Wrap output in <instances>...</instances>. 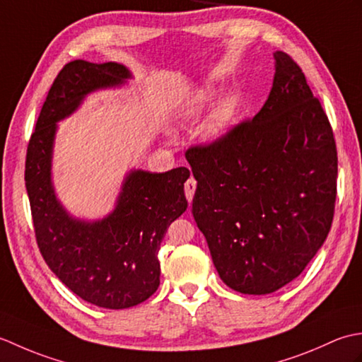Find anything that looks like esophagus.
Returning a JSON list of instances; mask_svg holds the SVG:
<instances>
[{
	"mask_svg": "<svg viewBox=\"0 0 362 362\" xmlns=\"http://www.w3.org/2000/svg\"><path fill=\"white\" fill-rule=\"evenodd\" d=\"M196 187H197L196 180L193 179V177H189V179L185 182V196H187V199H188V202H189V204L193 202V197H194Z\"/></svg>",
	"mask_w": 362,
	"mask_h": 362,
	"instance_id": "obj_1",
	"label": "esophagus"
}]
</instances>
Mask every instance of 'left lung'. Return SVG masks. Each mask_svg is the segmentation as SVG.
<instances>
[{"mask_svg": "<svg viewBox=\"0 0 362 362\" xmlns=\"http://www.w3.org/2000/svg\"><path fill=\"white\" fill-rule=\"evenodd\" d=\"M271 93L252 119L187 151L193 214L214 267L241 294H271L327 240L337 151L327 113L289 54H274Z\"/></svg>", "mask_w": 362, "mask_h": 362, "instance_id": "left-lung-1", "label": "left lung"}]
</instances>
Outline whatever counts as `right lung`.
I'll list each match as a JSON object with an SVG mask.
<instances>
[{
	"label": "right lung",
	"mask_w": 362,
	"mask_h": 362,
	"mask_svg": "<svg viewBox=\"0 0 362 362\" xmlns=\"http://www.w3.org/2000/svg\"><path fill=\"white\" fill-rule=\"evenodd\" d=\"M127 78L119 64L68 62L38 115L25 166L34 233L46 264L76 296L109 310L130 308L157 291L161 240L188 206L185 166L161 174L130 173L115 211L91 224L70 218L56 201L51 185L56 122L74 112L90 91Z\"/></svg>",
	"instance_id": "1"
}]
</instances>
